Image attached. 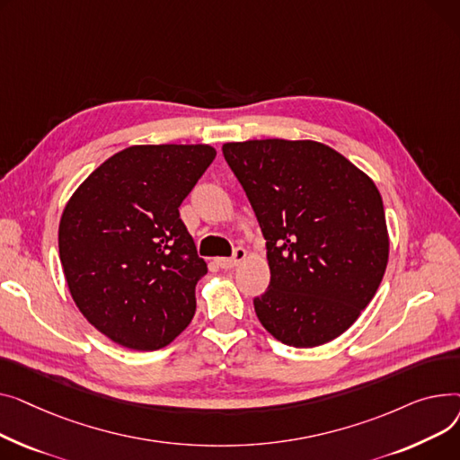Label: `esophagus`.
Segmentation results:
<instances>
[{"instance_id": "esophagus-1", "label": "esophagus", "mask_w": 460, "mask_h": 460, "mask_svg": "<svg viewBox=\"0 0 460 460\" xmlns=\"http://www.w3.org/2000/svg\"><path fill=\"white\" fill-rule=\"evenodd\" d=\"M245 256H247L245 249H243V247H235V249H234V254H232L230 258H219L217 261H219V265H221V267H225V269H232V267H235L241 260H245Z\"/></svg>"}]
</instances>
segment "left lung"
Instances as JSON below:
<instances>
[{"label": "left lung", "mask_w": 460, "mask_h": 460, "mask_svg": "<svg viewBox=\"0 0 460 460\" xmlns=\"http://www.w3.org/2000/svg\"><path fill=\"white\" fill-rule=\"evenodd\" d=\"M223 155L261 228L271 282L254 299L265 331L291 347L343 334L371 303L388 263L379 189L314 141L226 143Z\"/></svg>", "instance_id": "left-lung-1"}]
</instances>
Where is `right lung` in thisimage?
I'll return each mask as SVG.
<instances>
[{
	"mask_svg": "<svg viewBox=\"0 0 460 460\" xmlns=\"http://www.w3.org/2000/svg\"><path fill=\"white\" fill-rule=\"evenodd\" d=\"M208 145H143L110 157L79 185L59 225L72 299L119 345L155 350L191 323L208 273L180 204L215 159Z\"/></svg>",
	"mask_w": 460,
	"mask_h": 460,
	"instance_id": "obj_1",
	"label": "right lung"
}]
</instances>
